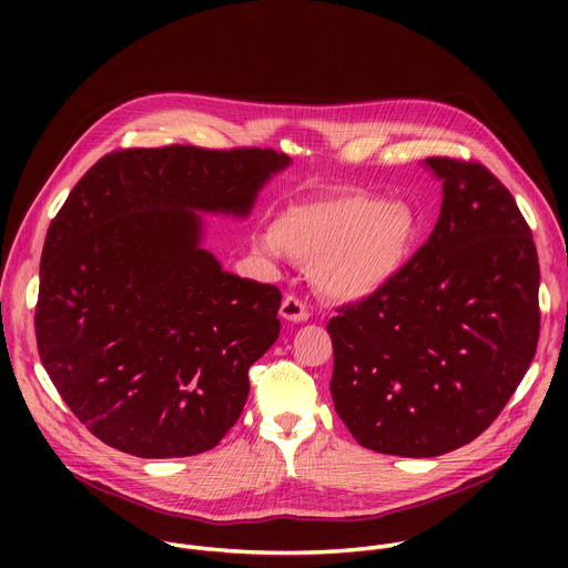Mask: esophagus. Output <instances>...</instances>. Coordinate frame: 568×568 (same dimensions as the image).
I'll return each instance as SVG.
<instances>
[{"mask_svg": "<svg viewBox=\"0 0 568 568\" xmlns=\"http://www.w3.org/2000/svg\"><path fill=\"white\" fill-rule=\"evenodd\" d=\"M281 316L287 318V321H294V323H301V321H307L310 318V307L307 303L296 296V294H287L283 298V305H281Z\"/></svg>", "mask_w": 568, "mask_h": 568, "instance_id": "34e87169", "label": "esophagus"}]
</instances>
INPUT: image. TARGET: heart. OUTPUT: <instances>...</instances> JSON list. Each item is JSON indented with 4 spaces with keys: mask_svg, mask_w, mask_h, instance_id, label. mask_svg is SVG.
Returning a JSON list of instances; mask_svg holds the SVG:
<instances>
[{
    "mask_svg": "<svg viewBox=\"0 0 568 568\" xmlns=\"http://www.w3.org/2000/svg\"><path fill=\"white\" fill-rule=\"evenodd\" d=\"M420 237V217L407 202L351 193L287 206L274 229L256 237L270 256L312 263L314 283L337 301H362L402 274Z\"/></svg>",
    "mask_w": 568,
    "mask_h": 568,
    "instance_id": "obj_1",
    "label": "heart"
}]
</instances>
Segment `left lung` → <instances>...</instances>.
Listing matches in <instances>:
<instances>
[{
    "label": "left lung",
    "instance_id": "1",
    "mask_svg": "<svg viewBox=\"0 0 568 568\" xmlns=\"http://www.w3.org/2000/svg\"><path fill=\"white\" fill-rule=\"evenodd\" d=\"M438 222L377 294L339 307L331 393L355 440L429 458L488 429L539 339V261L510 191L478 161L429 156Z\"/></svg>",
    "mask_w": 568,
    "mask_h": 568
}]
</instances>
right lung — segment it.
Masks as SVG:
<instances>
[{
  "label": "right lung",
  "instance_id": "right-lung-1",
  "mask_svg": "<svg viewBox=\"0 0 568 568\" xmlns=\"http://www.w3.org/2000/svg\"><path fill=\"white\" fill-rule=\"evenodd\" d=\"M276 150L128 148L80 178L47 231L36 337L73 416L141 458L213 449L278 339L281 290L202 250V213L245 217Z\"/></svg>",
  "mask_w": 568,
  "mask_h": 568
}]
</instances>
